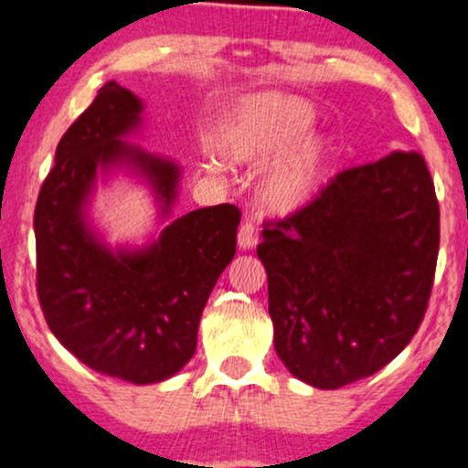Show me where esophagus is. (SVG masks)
<instances>
[{"label":"esophagus","mask_w":468,"mask_h":468,"mask_svg":"<svg viewBox=\"0 0 468 468\" xmlns=\"http://www.w3.org/2000/svg\"><path fill=\"white\" fill-rule=\"evenodd\" d=\"M256 243H259V228H256V223H252V220H245L239 228V248L250 250Z\"/></svg>","instance_id":"1"}]
</instances>
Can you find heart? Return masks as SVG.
Masks as SVG:
<instances>
[{"label":"heart","instance_id":"1","mask_svg":"<svg viewBox=\"0 0 468 468\" xmlns=\"http://www.w3.org/2000/svg\"><path fill=\"white\" fill-rule=\"evenodd\" d=\"M314 109L305 100L265 93L250 100L220 138V152L239 163H265L290 152L310 133ZM325 172V147L310 143L265 185V200L276 209H296L310 198Z\"/></svg>","mask_w":468,"mask_h":468}]
</instances>
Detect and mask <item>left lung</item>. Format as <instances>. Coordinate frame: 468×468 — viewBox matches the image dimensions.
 I'll list each match as a JSON object with an SVG mask.
<instances>
[{"instance_id": "obj_1", "label": "left lung", "mask_w": 468, "mask_h": 468, "mask_svg": "<svg viewBox=\"0 0 468 468\" xmlns=\"http://www.w3.org/2000/svg\"><path fill=\"white\" fill-rule=\"evenodd\" d=\"M274 348L290 373L341 388L409 346L429 308L440 205L420 152L344 169L283 218L263 223Z\"/></svg>"}]
</instances>
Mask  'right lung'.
Masks as SVG:
<instances>
[{
  "instance_id": "obj_1",
  "label": "right lung",
  "mask_w": 468,
  "mask_h": 468,
  "mask_svg": "<svg viewBox=\"0 0 468 468\" xmlns=\"http://www.w3.org/2000/svg\"><path fill=\"white\" fill-rule=\"evenodd\" d=\"M143 104L107 82L62 135L35 207L37 299L59 344L98 373L132 384L172 377L196 353L198 321L236 254L234 205L194 209L152 248L112 254L82 218L98 167L132 160L169 207L178 167L122 143Z\"/></svg>"
}]
</instances>
